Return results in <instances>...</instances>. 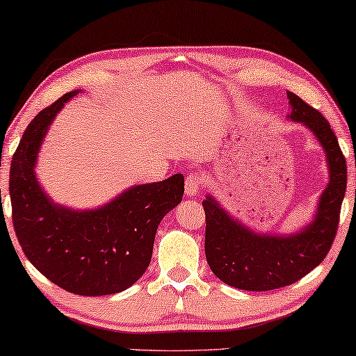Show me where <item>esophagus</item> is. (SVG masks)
Segmentation results:
<instances>
[{"label": "esophagus", "instance_id": "1", "mask_svg": "<svg viewBox=\"0 0 356 356\" xmlns=\"http://www.w3.org/2000/svg\"><path fill=\"white\" fill-rule=\"evenodd\" d=\"M205 184V178H203V175L200 173H189L188 177H186V195L189 197H194L199 194V189L202 186Z\"/></svg>", "mask_w": 356, "mask_h": 356}]
</instances>
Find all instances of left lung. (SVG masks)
Masks as SVG:
<instances>
[{
	"instance_id": "left-lung-1",
	"label": "left lung",
	"mask_w": 356,
	"mask_h": 356,
	"mask_svg": "<svg viewBox=\"0 0 356 356\" xmlns=\"http://www.w3.org/2000/svg\"><path fill=\"white\" fill-rule=\"evenodd\" d=\"M292 113L289 118L314 132L326 153L330 183L318 200L316 218L293 235L254 233L207 197L205 255L211 271L227 285L249 292L285 287L322 264L339 225L341 205L347 188L346 157L325 116L301 97L287 91Z\"/></svg>"
}]
</instances>
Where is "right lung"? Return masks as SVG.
Masks as SVG:
<instances>
[{"label":"right lung","instance_id":"obj_1","mask_svg":"<svg viewBox=\"0 0 356 356\" xmlns=\"http://www.w3.org/2000/svg\"><path fill=\"white\" fill-rule=\"evenodd\" d=\"M75 90L39 112L13 157L9 194L15 235L38 271L81 296L120 293L137 282L151 261L156 230L184 194L181 173L138 184L107 205L77 211L51 202L34 167L47 129Z\"/></svg>","mask_w":356,"mask_h":356}]
</instances>
